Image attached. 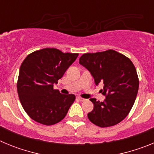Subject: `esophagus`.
<instances>
[{
	"label": "esophagus",
	"mask_w": 154,
	"mask_h": 154,
	"mask_svg": "<svg viewBox=\"0 0 154 154\" xmlns=\"http://www.w3.org/2000/svg\"><path fill=\"white\" fill-rule=\"evenodd\" d=\"M78 99H79V100L80 102H84V101H85V100H86L85 99H83V98H82V97H78Z\"/></svg>",
	"instance_id": "1"
}]
</instances>
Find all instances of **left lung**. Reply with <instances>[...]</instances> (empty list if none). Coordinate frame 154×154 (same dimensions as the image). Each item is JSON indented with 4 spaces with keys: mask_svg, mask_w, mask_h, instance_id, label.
Returning <instances> with one entry per match:
<instances>
[{
    "mask_svg": "<svg viewBox=\"0 0 154 154\" xmlns=\"http://www.w3.org/2000/svg\"><path fill=\"white\" fill-rule=\"evenodd\" d=\"M79 63L93 76L96 85L104 84L102 93L104 102L92 98L94 108L88 113L89 120L99 127L120 123L127 116L136 100L139 89L137 70L130 58L114 50L85 53Z\"/></svg>",
    "mask_w": 154,
    "mask_h": 154,
    "instance_id": "1",
    "label": "left lung"
}]
</instances>
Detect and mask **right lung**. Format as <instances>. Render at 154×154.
<instances>
[{
    "label": "right lung",
    "instance_id": "right-lung-1",
    "mask_svg": "<svg viewBox=\"0 0 154 154\" xmlns=\"http://www.w3.org/2000/svg\"><path fill=\"white\" fill-rule=\"evenodd\" d=\"M78 55L46 48L29 54L21 63L17 82L19 99L37 123L51 126L66 116L75 96L61 94L53 84L58 83Z\"/></svg>",
    "mask_w": 154,
    "mask_h": 154
}]
</instances>
